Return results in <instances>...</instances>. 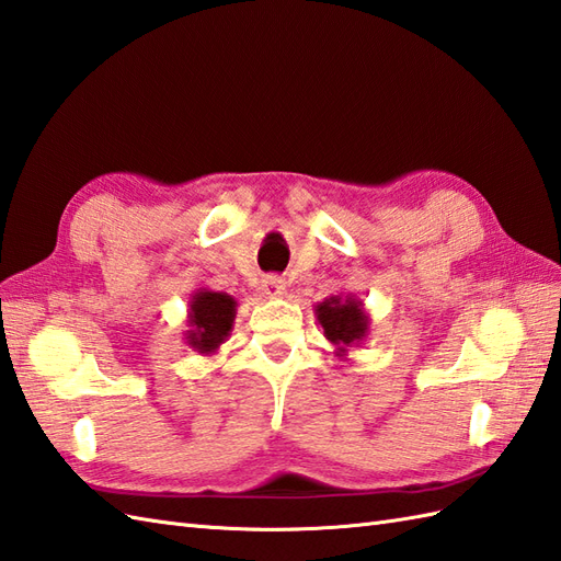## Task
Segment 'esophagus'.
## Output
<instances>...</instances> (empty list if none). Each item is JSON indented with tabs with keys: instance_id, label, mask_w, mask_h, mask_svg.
<instances>
[{
	"instance_id": "1",
	"label": "esophagus",
	"mask_w": 561,
	"mask_h": 561,
	"mask_svg": "<svg viewBox=\"0 0 561 561\" xmlns=\"http://www.w3.org/2000/svg\"><path fill=\"white\" fill-rule=\"evenodd\" d=\"M262 290H264V295L271 297V299L283 297V293H285V280L278 278V276H268V278L262 283Z\"/></svg>"
}]
</instances>
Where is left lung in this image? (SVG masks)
Instances as JSON below:
<instances>
[{
  "instance_id": "1",
  "label": "left lung",
  "mask_w": 561,
  "mask_h": 561,
  "mask_svg": "<svg viewBox=\"0 0 561 561\" xmlns=\"http://www.w3.org/2000/svg\"><path fill=\"white\" fill-rule=\"evenodd\" d=\"M317 319L323 325V335L335 345V357L347 359L350 347H359L368 335L371 319L357 295H331L317 305Z\"/></svg>"
}]
</instances>
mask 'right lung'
<instances>
[{
  "label": "right lung",
  "mask_w": 561,
  "mask_h": 561,
  "mask_svg": "<svg viewBox=\"0 0 561 561\" xmlns=\"http://www.w3.org/2000/svg\"><path fill=\"white\" fill-rule=\"evenodd\" d=\"M238 302L226 293L199 288L187 302V331L185 343L199 354H211L221 347L233 331Z\"/></svg>",
  "instance_id": "obj_1"
}]
</instances>
